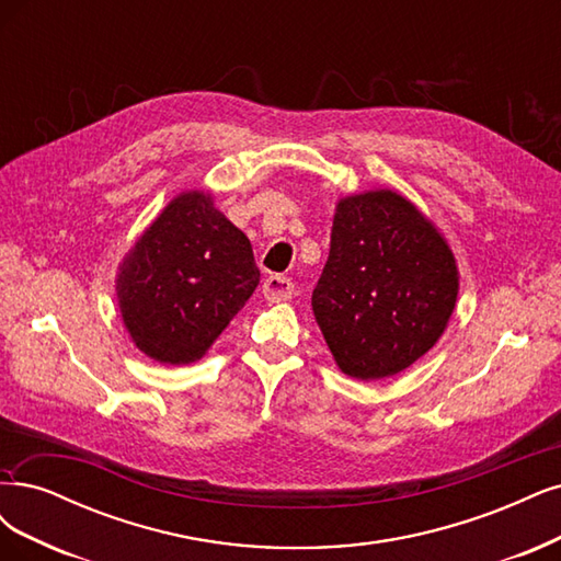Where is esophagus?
I'll return each mask as SVG.
<instances>
[{
	"mask_svg": "<svg viewBox=\"0 0 561 561\" xmlns=\"http://www.w3.org/2000/svg\"><path fill=\"white\" fill-rule=\"evenodd\" d=\"M262 295L268 304H278V301H287L293 299L295 295V283L285 278V276H268L262 285Z\"/></svg>",
	"mask_w": 561,
	"mask_h": 561,
	"instance_id": "esophagus-1",
	"label": "esophagus"
}]
</instances>
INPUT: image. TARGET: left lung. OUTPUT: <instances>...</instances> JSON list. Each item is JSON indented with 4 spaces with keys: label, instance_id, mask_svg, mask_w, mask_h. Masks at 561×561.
Returning a JSON list of instances; mask_svg holds the SVG:
<instances>
[{
    "label": "left lung",
    "instance_id": "left-lung-1",
    "mask_svg": "<svg viewBox=\"0 0 561 561\" xmlns=\"http://www.w3.org/2000/svg\"><path fill=\"white\" fill-rule=\"evenodd\" d=\"M457 293L450 243L409 197L376 187L336 202L311 306L345 376L369 382L409 369L446 332Z\"/></svg>",
    "mask_w": 561,
    "mask_h": 561
}]
</instances>
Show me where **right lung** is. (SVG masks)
<instances>
[{
  "label": "right lung",
  "mask_w": 561,
  "mask_h": 561,
  "mask_svg": "<svg viewBox=\"0 0 561 561\" xmlns=\"http://www.w3.org/2000/svg\"><path fill=\"white\" fill-rule=\"evenodd\" d=\"M253 245L214 195L185 190L127 250L115 274L125 330L160 364L199 362L255 293Z\"/></svg>",
  "instance_id": "add662e5"
}]
</instances>
